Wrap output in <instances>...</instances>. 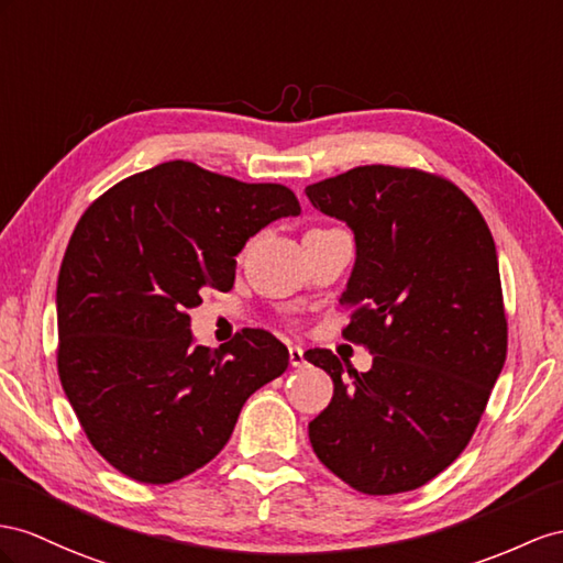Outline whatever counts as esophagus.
Here are the masks:
<instances>
[{"label": "esophagus", "mask_w": 563, "mask_h": 563, "mask_svg": "<svg viewBox=\"0 0 563 563\" xmlns=\"http://www.w3.org/2000/svg\"><path fill=\"white\" fill-rule=\"evenodd\" d=\"M287 352H290V364H292L295 368L305 366V350L297 347V344H290V347H287Z\"/></svg>", "instance_id": "obj_1"}]
</instances>
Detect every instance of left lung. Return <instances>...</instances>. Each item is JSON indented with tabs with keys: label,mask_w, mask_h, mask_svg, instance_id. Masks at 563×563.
<instances>
[{
	"label": "left lung",
	"mask_w": 563,
	"mask_h": 563,
	"mask_svg": "<svg viewBox=\"0 0 563 563\" xmlns=\"http://www.w3.org/2000/svg\"><path fill=\"white\" fill-rule=\"evenodd\" d=\"M307 197L352 228L342 335L373 354L366 373L305 354L335 385L311 446L358 493H409L464 452L507 358L493 233L454 183L419 168L356 166Z\"/></svg>",
	"instance_id": "obj_1"
}]
</instances>
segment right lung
<instances>
[{"label":"right lung","instance_id":"add662e5","mask_svg":"<svg viewBox=\"0 0 563 563\" xmlns=\"http://www.w3.org/2000/svg\"><path fill=\"white\" fill-rule=\"evenodd\" d=\"M299 211L285 185L166 162L80 216L56 280V366L85 435L128 478L166 485L209 464L247 397L285 373L287 347L262 328L195 347L187 311L205 287H233L244 242Z\"/></svg>","mask_w":563,"mask_h":563}]
</instances>
